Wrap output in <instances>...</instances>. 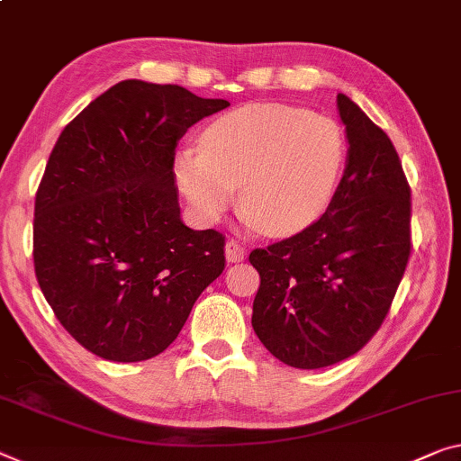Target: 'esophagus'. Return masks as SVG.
Wrapping results in <instances>:
<instances>
[{
    "label": "esophagus",
    "mask_w": 461,
    "mask_h": 461,
    "mask_svg": "<svg viewBox=\"0 0 461 461\" xmlns=\"http://www.w3.org/2000/svg\"><path fill=\"white\" fill-rule=\"evenodd\" d=\"M226 259L230 261V264H237V261H243L245 258V247L239 243L235 239H229L226 240Z\"/></svg>",
    "instance_id": "1"
}]
</instances>
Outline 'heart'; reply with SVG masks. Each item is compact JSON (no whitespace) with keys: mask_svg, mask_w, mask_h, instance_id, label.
<instances>
[{"mask_svg":"<svg viewBox=\"0 0 461 461\" xmlns=\"http://www.w3.org/2000/svg\"><path fill=\"white\" fill-rule=\"evenodd\" d=\"M348 162L336 119L288 104H245L202 131L200 150L175 158L176 183L194 210L216 221L235 202L272 235L317 221L334 200Z\"/></svg>","mask_w":461,"mask_h":461,"instance_id":"b5f03b06","label":"heart"}]
</instances>
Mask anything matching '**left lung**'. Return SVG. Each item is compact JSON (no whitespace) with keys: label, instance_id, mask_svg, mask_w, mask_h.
<instances>
[{"label":"left lung","instance_id":"1","mask_svg":"<svg viewBox=\"0 0 461 461\" xmlns=\"http://www.w3.org/2000/svg\"><path fill=\"white\" fill-rule=\"evenodd\" d=\"M348 162L328 210L296 235L253 249L259 272L251 325L294 369L357 354L392 309L410 251V185L398 152L346 95H338Z\"/></svg>","mask_w":461,"mask_h":461}]
</instances>
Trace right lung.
Segmentation results:
<instances>
[{"label": "right lung", "mask_w": 461, "mask_h": 461, "mask_svg": "<svg viewBox=\"0 0 461 461\" xmlns=\"http://www.w3.org/2000/svg\"><path fill=\"white\" fill-rule=\"evenodd\" d=\"M229 107L175 84L123 80L66 125L34 200L39 286L77 344L115 363L175 342L224 270V237L181 221L175 148Z\"/></svg>", "instance_id": "obj_1"}]
</instances>
